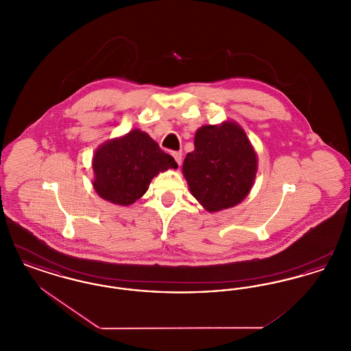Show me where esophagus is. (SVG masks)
Here are the masks:
<instances>
[{"label":"esophagus","instance_id":"34e87169","mask_svg":"<svg viewBox=\"0 0 351 351\" xmlns=\"http://www.w3.org/2000/svg\"><path fill=\"white\" fill-rule=\"evenodd\" d=\"M173 158H175V160H176V163L180 166L182 165V158H183V152L182 151H175L173 154Z\"/></svg>","mask_w":351,"mask_h":351}]
</instances>
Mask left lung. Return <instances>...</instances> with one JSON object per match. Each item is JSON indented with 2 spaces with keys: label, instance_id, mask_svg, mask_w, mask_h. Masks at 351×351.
<instances>
[{
  "label": "left lung",
  "instance_id": "8db88e82",
  "mask_svg": "<svg viewBox=\"0 0 351 351\" xmlns=\"http://www.w3.org/2000/svg\"><path fill=\"white\" fill-rule=\"evenodd\" d=\"M256 168V154L245 130L226 121L196 132L195 150L186 154L183 173L196 200L208 212H218L249 195Z\"/></svg>",
  "mask_w": 351,
  "mask_h": 351
}]
</instances>
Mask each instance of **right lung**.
<instances>
[{
  "label": "right lung",
  "mask_w": 351,
  "mask_h": 351,
  "mask_svg": "<svg viewBox=\"0 0 351 351\" xmlns=\"http://www.w3.org/2000/svg\"><path fill=\"white\" fill-rule=\"evenodd\" d=\"M92 167L93 188L101 199L128 206L146 193L159 172L178 168V163L149 134L134 129L101 145Z\"/></svg>",
  "instance_id": "right-lung-1"
}]
</instances>
